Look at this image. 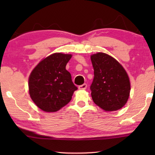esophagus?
I'll return each instance as SVG.
<instances>
[{
  "label": "esophagus",
  "instance_id": "obj_1",
  "mask_svg": "<svg viewBox=\"0 0 155 155\" xmlns=\"http://www.w3.org/2000/svg\"><path fill=\"white\" fill-rule=\"evenodd\" d=\"M87 84H82V85H80L79 87H78V89L79 90H85V89L87 88Z\"/></svg>",
  "mask_w": 155,
  "mask_h": 155
}]
</instances>
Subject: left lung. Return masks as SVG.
Segmentation results:
<instances>
[{"label": "left lung", "mask_w": 155, "mask_h": 155, "mask_svg": "<svg viewBox=\"0 0 155 155\" xmlns=\"http://www.w3.org/2000/svg\"><path fill=\"white\" fill-rule=\"evenodd\" d=\"M94 79L90 86L94 102L106 111H114L128 101L130 83L124 67L113 57L104 53L91 56Z\"/></svg>", "instance_id": "obj_1"}]
</instances>
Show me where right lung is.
Instances as JSON below:
<instances>
[{
	"label": "right lung",
	"mask_w": 155,
	"mask_h": 155,
	"mask_svg": "<svg viewBox=\"0 0 155 155\" xmlns=\"http://www.w3.org/2000/svg\"><path fill=\"white\" fill-rule=\"evenodd\" d=\"M71 54L55 53L40 61L29 75L31 99L42 111H58L71 100L78 87L65 69Z\"/></svg>",
	"instance_id": "1"
}]
</instances>
